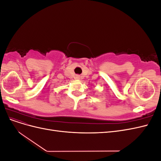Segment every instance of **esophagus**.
Returning a JSON list of instances; mask_svg holds the SVG:
<instances>
[{
  "label": "esophagus",
  "mask_w": 161,
  "mask_h": 161,
  "mask_svg": "<svg viewBox=\"0 0 161 161\" xmlns=\"http://www.w3.org/2000/svg\"><path fill=\"white\" fill-rule=\"evenodd\" d=\"M75 79H77V80H79V79H80V76H79V75H76V76H75Z\"/></svg>",
  "instance_id": "obj_1"
}]
</instances>
